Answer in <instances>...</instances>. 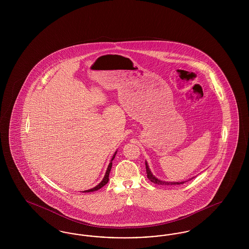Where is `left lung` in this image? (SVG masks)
Masks as SVG:
<instances>
[{
  "label": "left lung",
  "instance_id": "8db88e82",
  "mask_svg": "<svg viewBox=\"0 0 249 249\" xmlns=\"http://www.w3.org/2000/svg\"><path fill=\"white\" fill-rule=\"evenodd\" d=\"M145 170H146V175H147V178L152 182V183H154V184H157V185H180V184H184L185 182H164V181H160V180H159V179H157V178H155L154 176L152 175V173L150 172V170H149V168H148V165H147V163L145 162Z\"/></svg>",
  "mask_w": 249,
  "mask_h": 249
}]
</instances>
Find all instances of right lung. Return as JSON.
Wrapping results in <instances>:
<instances>
[{
  "label": "right lung",
  "mask_w": 249,
  "mask_h": 249,
  "mask_svg": "<svg viewBox=\"0 0 249 249\" xmlns=\"http://www.w3.org/2000/svg\"><path fill=\"white\" fill-rule=\"evenodd\" d=\"M116 154H117V152L114 154L113 158H112V160H111V162H110V163H109V165H108L107 173H106V176H105V178L103 179V181H102L98 186H96L95 188H93V189H91V190H85L84 192H91V191L100 190V189H101V188H103L105 185H107V182H108V180H109V174H110V171H111V168H112V160L115 159V156H116Z\"/></svg>",
  "instance_id": "1"
}]
</instances>
